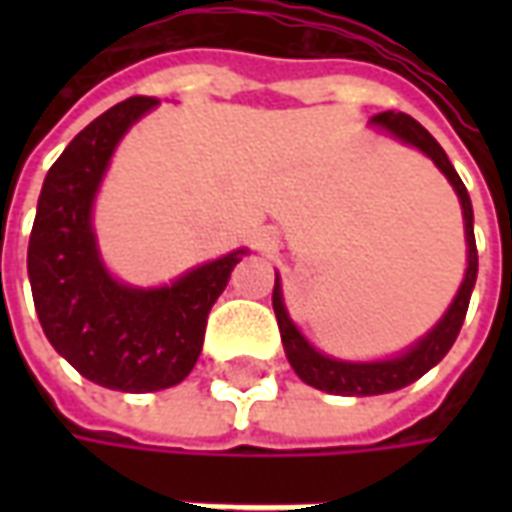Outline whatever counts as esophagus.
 Here are the masks:
<instances>
[{
    "label": "esophagus",
    "mask_w": 512,
    "mask_h": 512,
    "mask_svg": "<svg viewBox=\"0 0 512 512\" xmlns=\"http://www.w3.org/2000/svg\"><path fill=\"white\" fill-rule=\"evenodd\" d=\"M266 246H268L266 235H257V249H266Z\"/></svg>",
    "instance_id": "34e87169"
}]
</instances>
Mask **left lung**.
Wrapping results in <instances>:
<instances>
[{
	"label": "left lung",
	"instance_id": "8db88e82",
	"mask_svg": "<svg viewBox=\"0 0 512 512\" xmlns=\"http://www.w3.org/2000/svg\"><path fill=\"white\" fill-rule=\"evenodd\" d=\"M373 126L384 128L392 136H397L400 142L406 145L419 147L428 158H433V164L447 175L452 183V189L458 194L463 208V227H466V244H469V268H466V277L458 290V296L450 304L447 315L436 323V329L422 337L411 351H406L397 359H386V362H340V359H329V356L318 354L304 337L299 329L293 326V321L285 312L282 304V288H279V279L274 282V312H277L279 334H282V345H285V354H288L290 367L296 370V376L304 384L323 389V392H332V395H345V397H365V395H384V392H395L403 386L414 384L417 378L428 373L430 367L439 365L441 359L447 356V351L455 343V337L461 332L463 318L469 310V299H472L474 279H477V244H474V213H472V200H469V191L463 186V180L458 178V172L450 164L447 153L441 150V145L433 136L419 126L414 117L403 115V112H381L370 120Z\"/></svg>",
	"mask_w": 512,
	"mask_h": 512
}]
</instances>
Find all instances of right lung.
I'll return each mask as SVG.
<instances>
[{
  "mask_svg": "<svg viewBox=\"0 0 512 512\" xmlns=\"http://www.w3.org/2000/svg\"><path fill=\"white\" fill-rule=\"evenodd\" d=\"M158 101L134 95L73 136L43 180L27 271L49 343L84 378L120 392L180 384L197 365L208 312L244 249L194 268L175 285L136 290L106 274L90 208L115 145Z\"/></svg>",
  "mask_w": 512,
  "mask_h": 512,
  "instance_id": "obj_1",
  "label": "right lung"
}]
</instances>
